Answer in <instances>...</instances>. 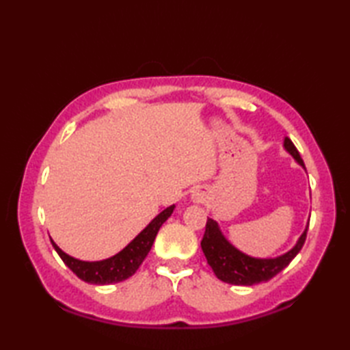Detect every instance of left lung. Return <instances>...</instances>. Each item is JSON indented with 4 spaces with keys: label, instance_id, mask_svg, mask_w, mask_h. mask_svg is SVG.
<instances>
[{
    "label": "left lung",
    "instance_id": "1",
    "mask_svg": "<svg viewBox=\"0 0 350 350\" xmlns=\"http://www.w3.org/2000/svg\"><path fill=\"white\" fill-rule=\"evenodd\" d=\"M282 146H284L286 152L292 154L293 159L306 170L299 152L296 150L292 141L286 137ZM307 230L308 224L299 236V239L296 241L295 247L284 252V254L271 258H258L251 257L237 250L222 234L218 222L212 218H207L206 232L202 241V250L204 252L207 263H209L212 271L221 281L234 286H254L258 284V282L269 281L292 262L296 254L301 251L304 242H306Z\"/></svg>",
    "mask_w": 350,
    "mask_h": 350
}]
</instances>
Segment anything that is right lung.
<instances>
[{
    "instance_id": "obj_1",
    "label": "right lung",
    "mask_w": 350,
    "mask_h": 350,
    "mask_svg": "<svg viewBox=\"0 0 350 350\" xmlns=\"http://www.w3.org/2000/svg\"><path fill=\"white\" fill-rule=\"evenodd\" d=\"M174 207V204H171L167 209H163L158 217H154L148 222V226L143 232L138 233V236H135V239L126 245L120 252H117L116 256L109 258L99 260V262H84V260L66 254V252L52 239L51 243L58 252V256L62 257L64 265L83 281L100 286L120 282L132 277V275L137 272L139 265L144 262V258L147 257L148 251H150L161 226L171 217Z\"/></svg>"
}]
</instances>
